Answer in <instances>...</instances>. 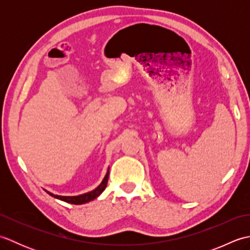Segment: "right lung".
<instances>
[{
	"label": "right lung",
	"mask_w": 250,
	"mask_h": 250,
	"mask_svg": "<svg viewBox=\"0 0 250 250\" xmlns=\"http://www.w3.org/2000/svg\"><path fill=\"white\" fill-rule=\"evenodd\" d=\"M108 176H109V168L107 169V172H106V175L104 176L103 180L101 182V184L98 186L97 188L89 191V192L86 193H83V194H79V195H58V194H54L49 192V191L45 190L47 193L49 195L54 196V198L58 199V200H61V201H64L66 203H70V204H75V205H81V204H84V203H88V202L92 201L94 199H97L98 196L103 192L105 190L106 186H107V180H108Z\"/></svg>",
	"instance_id": "add662e5"
}]
</instances>
